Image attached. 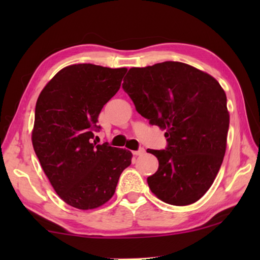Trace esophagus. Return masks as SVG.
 I'll return each mask as SVG.
<instances>
[{
	"mask_svg": "<svg viewBox=\"0 0 260 260\" xmlns=\"http://www.w3.org/2000/svg\"><path fill=\"white\" fill-rule=\"evenodd\" d=\"M143 152H144V148H140V149H138V150L133 151V153H134L135 156H140V155H142Z\"/></svg>",
	"mask_w": 260,
	"mask_h": 260,
	"instance_id": "obj_1",
	"label": "esophagus"
}]
</instances>
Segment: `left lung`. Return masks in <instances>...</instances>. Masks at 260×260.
I'll return each mask as SVG.
<instances>
[{
  "instance_id": "1",
  "label": "left lung",
  "mask_w": 260,
  "mask_h": 260,
  "mask_svg": "<svg viewBox=\"0 0 260 260\" xmlns=\"http://www.w3.org/2000/svg\"><path fill=\"white\" fill-rule=\"evenodd\" d=\"M141 116L165 129L167 147L149 188L171 205H189L212 186L226 151L230 113L213 77L180 61L132 68L122 83Z\"/></svg>"
}]
</instances>
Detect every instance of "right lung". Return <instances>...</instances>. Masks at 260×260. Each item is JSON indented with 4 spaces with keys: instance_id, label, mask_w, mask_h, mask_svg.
I'll return each mask as SVG.
<instances>
[{
    "instance_id": "obj_1",
    "label": "right lung",
    "mask_w": 260,
    "mask_h": 260,
    "mask_svg": "<svg viewBox=\"0 0 260 260\" xmlns=\"http://www.w3.org/2000/svg\"><path fill=\"white\" fill-rule=\"evenodd\" d=\"M127 69L94 64L64 68L43 88L35 105L32 143L61 200L91 210L111 199L132 152L96 144L94 132L104 104L120 88Z\"/></svg>"
}]
</instances>
